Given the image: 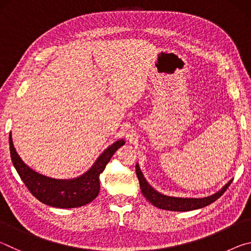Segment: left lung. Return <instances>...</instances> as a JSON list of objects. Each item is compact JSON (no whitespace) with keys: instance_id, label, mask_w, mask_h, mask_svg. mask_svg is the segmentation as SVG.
I'll return each mask as SVG.
<instances>
[{"instance_id":"8db88e82","label":"left lung","mask_w":251,"mask_h":251,"mask_svg":"<svg viewBox=\"0 0 251 251\" xmlns=\"http://www.w3.org/2000/svg\"><path fill=\"white\" fill-rule=\"evenodd\" d=\"M136 175L138 177L139 186H141V190L148 201L151 202L152 205L157 208L165 210H172V211H189L199 209V208L206 207L210 205L214 201L222 196V195L226 192L227 188L230 186L232 180H229L226 185H225L222 189L214 195L203 198H181V197H171L163 195L155 190L152 187L148 184L147 180L144 177L143 173L139 168L138 164L136 165Z\"/></svg>"}]
</instances>
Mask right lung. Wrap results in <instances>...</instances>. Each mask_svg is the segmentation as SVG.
I'll list each match as a JSON object with an SVG mask.
<instances>
[{
  "label": "right lung",
  "instance_id": "1",
  "mask_svg": "<svg viewBox=\"0 0 251 251\" xmlns=\"http://www.w3.org/2000/svg\"><path fill=\"white\" fill-rule=\"evenodd\" d=\"M8 142L12 163L25 186L41 202L56 208H76L94 201L100 189V175L104 172L114 152L125 144L124 139H120L108 146L82 176L73 179H54L33 171L21 159L14 148L11 134Z\"/></svg>",
  "mask_w": 251,
  "mask_h": 251
}]
</instances>
